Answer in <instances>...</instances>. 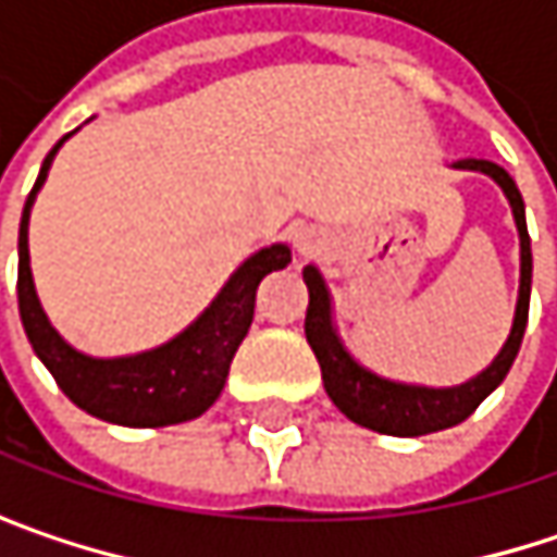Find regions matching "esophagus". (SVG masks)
<instances>
[{
    "mask_svg": "<svg viewBox=\"0 0 557 557\" xmlns=\"http://www.w3.org/2000/svg\"><path fill=\"white\" fill-rule=\"evenodd\" d=\"M325 245H329V238H325V232H322V228L302 225V228H296V232H293V248H296L302 258H315V255H322V251H325Z\"/></svg>",
    "mask_w": 557,
    "mask_h": 557,
    "instance_id": "obj_1",
    "label": "esophagus"
}]
</instances>
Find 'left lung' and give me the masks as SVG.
<instances>
[{"label": "left lung", "mask_w": 557, "mask_h": 557, "mask_svg": "<svg viewBox=\"0 0 557 557\" xmlns=\"http://www.w3.org/2000/svg\"><path fill=\"white\" fill-rule=\"evenodd\" d=\"M458 170H481L487 176H494L506 193L509 206H512V219L519 228V299H516V315H512V329L509 338L500 348V355L494 358V364L487 371H481L474 381L461 384V387H409V384H396L384 381L371 371H364L338 342L335 329H332V306H329V289L322 274L309 264L302 271V280L309 286V309H306V342L315 351V361L322 368V384L325 393L332 396V403L358 425L384 432V435H399V438H412V435H429L438 429H451L458 422H465L494 389L500 387L503 377L509 374L522 335H525V322H529V289H532V248H529V228H525V206L522 196L512 183V176L494 164V161H458Z\"/></svg>", "instance_id": "8db88e82"}]
</instances>
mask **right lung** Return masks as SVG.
<instances>
[{
    "mask_svg": "<svg viewBox=\"0 0 557 557\" xmlns=\"http://www.w3.org/2000/svg\"><path fill=\"white\" fill-rule=\"evenodd\" d=\"M45 158L41 173L35 180V189L28 193L22 228H18V312L25 335L35 348V355L45 361V368L54 374L57 387L63 389L79 409H86L96 419L115 422V425H173L202 416L225 387L232 358L238 345L245 342L251 319H255V293L258 283L271 271L289 264V248L271 245L251 255L222 286V293L212 299V306L176 338L154 351H141L132 358H89L70 348L45 315L32 264H28V215L32 202L48 180V170L54 161L57 148Z\"/></svg>",
    "mask_w": 557,
    "mask_h": 557,
    "instance_id": "1",
    "label": "right lung"
}]
</instances>
